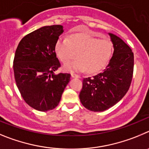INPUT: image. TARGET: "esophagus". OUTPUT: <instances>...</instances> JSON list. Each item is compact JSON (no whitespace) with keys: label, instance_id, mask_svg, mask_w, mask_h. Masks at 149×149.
I'll return each instance as SVG.
<instances>
[{"label":"esophagus","instance_id":"obj_1","mask_svg":"<svg viewBox=\"0 0 149 149\" xmlns=\"http://www.w3.org/2000/svg\"><path fill=\"white\" fill-rule=\"evenodd\" d=\"M71 76H72V78H80V76H79V75L74 74V73H72Z\"/></svg>","mask_w":149,"mask_h":149}]
</instances>
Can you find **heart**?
I'll use <instances>...</instances> for the list:
<instances>
[{
	"instance_id": "1",
	"label": "heart",
	"mask_w": 149,
	"mask_h": 149,
	"mask_svg": "<svg viewBox=\"0 0 149 149\" xmlns=\"http://www.w3.org/2000/svg\"><path fill=\"white\" fill-rule=\"evenodd\" d=\"M55 52L63 63L74 58L78 59L63 66L65 71L96 73L108 65L113 53V44L108 38L99 39L87 33H76L69 39L60 37L55 45Z\"/></svg>"
}]
</instances>
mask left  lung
<instances>
[{
    "mask_svg": "<svg viewBox=\"0 0 149 149\" xmlns=\"http://www.w3.org/2000/svg\"><path fill=\"white\" fill-rule=\"evenodd\" d=\"M113 44V56L102 73L83 79L79 99L83 106L94 112L104 111L119 102L131 85L134 53L120 37L108 33Z\"/></svg>",
    "mask_w": 149,
    "mask_h": 149,
    "instance_id": "left-lung-1",
    "label": "left lung"
}]
</instances>
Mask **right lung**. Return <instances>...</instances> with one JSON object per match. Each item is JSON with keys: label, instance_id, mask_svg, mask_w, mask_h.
<instances>
[{"label": "right lung", "instance_id": "1", "mask_svg": "<svg viewBox=\"0 0 149 149\" xmlns=\"http://www.w3.org/2000/svg\"><path fill=\"white\" fill-rule=\"evenodd\" d=\"M63 33L61 25L43 26L24 36L16 49V84L24 101L37 111L54 109L70 80L69 73H55L61 66L55 45Z\"/></svg>", "mask_w": 149, "mask_h": 149}]
</instances>
